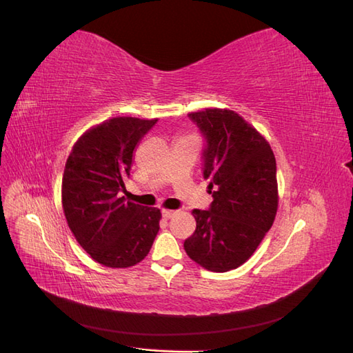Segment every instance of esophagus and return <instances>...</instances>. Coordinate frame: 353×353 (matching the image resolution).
Instances as JSON below:
<instances>
[{
	"instance_id": "esophagus-1",
	"label": "esophagus",
	"mask_w": 353,
	"mask_h": 353,
	"mask_svg": "<svg viewBox=\"0 0 353 353\" xmlns=\"http://www.w3.org/2000/svg\"><path fill=\"white\" fill-rule=\"evenodd\" d=\"M173 214H174V210H168V209L162 210V218H164V219H170Z\"/></svg>"
}]
</instances>
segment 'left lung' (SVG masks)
I'll list each match as a JSON object with an SVG mask.
<instances>
[{"mask_svg": "<svg viewBox=\"0 0 353 353\" xmlns=\"http://www.w3.org/2000/svg\"><path fill=\"white\" fill-rule=\"evenodd\" d=\"M205 139L204 179L213 201L194 209L195 232L186 239L188 256L205 270L225 273L245 264L274 222L279 194L276 158L268 141L227 108L189 113Z\"/></svg>", "mask_w": 353, "mask_h": 353, "instance_id": "left-lung-1", "label": "left lung"}]
</instances>
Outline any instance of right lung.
<instances>
[{"mask_svg": "<svg viewBox=\"0 0 353 353\" xmlns=\"http://www.w3.org/2000/svg\"><path fill=\"white\" fill-rule=\"evenodd\" d=\"M157 119L119 116L88 130L67 159L62 209L79 245L97 263L126 268L148 256L161 210L125 201L132 155Z\"/></svg>", "mask_w": 353, "mask_h": 353, "instance_id": "add662e5", "label": "right lung"}]
</instances>
